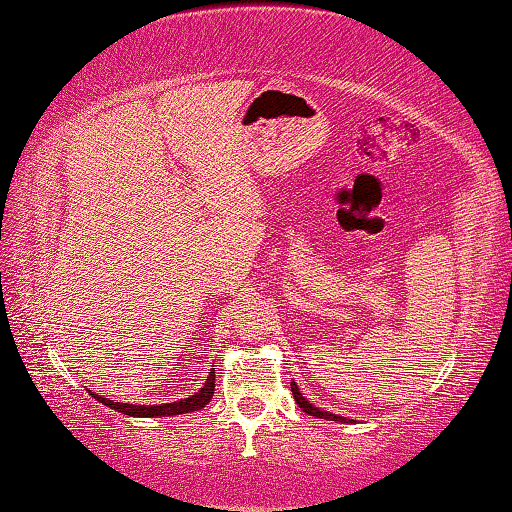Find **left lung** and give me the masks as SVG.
I'll list each match as a JSON object with an SVG mask.
<instances>
[{"label":"left lung","mask_w":512,"mask_h":512,"mask_svg":"<svg viewBox=\"0 0 512 512\" xmlns=\"http://www.w3.org/2000/svg\"><path fill=\"white\" fill-rule=\"evenodd\" d=\"M292 396H294V400H297V405L306 411V414H310V416H317V418H326V420H335V418H342V416H335V414H330V411H321L319 407H315L312 405V402H308L306 398L301 396V391H299V387L297 384L292 382ZM344 420V418H342Z\"/></svg>","instance_id":"8db88e82"}]
</instances>
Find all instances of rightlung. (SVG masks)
Instances as JSON below:
<instances>
[{"instance_id":"obj_1","label":"right lung","mask_w":512,"mask_h":512,"mask_svg":"<svg viewBox=\"0 0 512 512\" xmlns=\"http://www.w3.org/2000/svg\"><path fill=\"white\" fill-rule=\"evenodd\" d=\"M213 391H215V373H209V380L204 382V387L195 393L191 398H184V400H177V402H166V405H125V402H114V400H107V398H98L92 396L103 402L105 407H110L114 411H121L125 416H139V418H157V416H177V414H188V411H197L202 409L204 405H209L211 398H213Z\"/></svg>"}]
</instances>
